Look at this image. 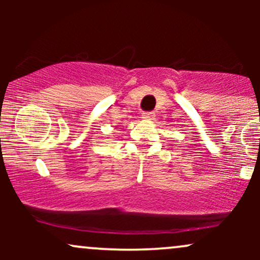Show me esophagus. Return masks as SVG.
I'll use <instances>...</instances> for the list:
<instances>
[{
	"instance_id": "esophagus-1",
	"label": "esophagus",
	"mask_w": 260,
	"mask_h": 260,
	"mask_svg": "<svg viewBox=\"0 0 260 260\" xmlns=\"http://www.w3.org/2000/svg\"><path fill=\"white\" fill-rule=\"evenodd\" d=\"M142 117L144 118V120H153L154 115L151 112H144V113H142Z\"/></svg>"
}]
</instances>
